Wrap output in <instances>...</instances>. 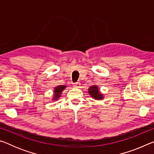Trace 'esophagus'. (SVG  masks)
I'll list each match as a JSON object with an SVG mask.
<instances>
[{
    "label": "esophagus",
    "mask_w": 154,
    "mask_h": 154,
    "mask_svg": "<svg viewBox=\"0 0 154 154\" xmlns=\"http://www.w3.org/2000/svg\"><path fill=\"white\" fill-rule=\"evenodd\" d=\"M73 87L75 88H81V83L79 82H77L74 83L73 85Z\"/></svg>",
    "instance_id": "1"
}]
</instances>
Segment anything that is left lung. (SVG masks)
I'll return each mask as SVG.
<instances>
[{
  "label": "left lung",
  "instance_id": "obj_1",
  "mask_svg": "<svg viewBox=\"0 0 154 154\" xmlns=\"http://www.w3.org/2000/svg\"><path fill=\"white\" fill-rule=\"evenodd\" d=\"M88 93H89L91 97L96 100H103V99H104V97H105L103 94L100 92L98 86L96 85H94L88 88Z\"/></svg>",
  "mask_w": 154,
  "mask_h": 154
}]
</instances>
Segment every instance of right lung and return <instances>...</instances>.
<instances>
[{
    "label": "right lung",
    "mask_w": 154,
    "mask_h": 154,
    "mask_svg": "<svg viewBox=\"0 0 154 154\" xmlns=\"http://www.w3.org/2000/svg\"><path fill=\"white\" fill-rule=\"evenodd\" d=\"M66 88V85H58V86H56L54 88V91H53V98H52V100H58L60 98V97L61 96L62 92H63V90H64L65 88Z\"/></svg>",
    "instance_id": "right-lung-1"
}]
</instances>
